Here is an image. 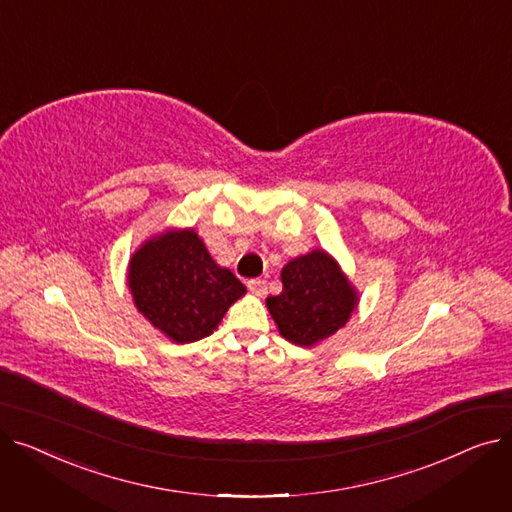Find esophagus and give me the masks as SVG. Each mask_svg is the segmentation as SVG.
<instances>
[{"instance_id": "1", "label": "esophagus", "mask_w": 512, "mask_h": 512, "mask_svg": "<svg viewBox=\"0 0 512 512\" xmlns=\"http://www.w3.org/2000/svg\"><path fill=\"white\" fill-rule=\"evenodd\" d=\"M247 288H249L253 294H257V297H263V294L267 292V282L261 280V278H253V280L247 282Z\"/></svg>"}]
</instances>
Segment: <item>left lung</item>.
<instances>
[{
    "label": "left lung",
    "instance_id": "obj_1",
    "mask_svg": "<svg viewBox=\"0 0 512 512\" xmlns=\"http://www.w3.org/2000/svg\"><path fill=\"white\" fill-rule=\"evenodd\" d=\"M282 292L267 299L280 334L299 346L336 334L351 317L357 297L338 263L324 251L292 259L282 270Z\"/></svg>",
    "mask_w": 512,
    "mask_h": 512
}]
</instances>
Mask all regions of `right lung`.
Returning a JSON list of instances; mask_svg holds the SVG:
<instances>
[{"label": "right lung", "mask_w": 512, "mask_h": 512, "mask_svg": "<svg viewBox=\"0 0 512 512\" xmlns=\"http://www.w3.org/2000/svg\"><path fill=\"white\" fill-rule=\"evenodd\" d=\"M134 305L176 342L209 336L247 288L220 267L193 230L149 240L130 259Z\"/></svg>", "instance_id": "add662e5"}]
</instances>
